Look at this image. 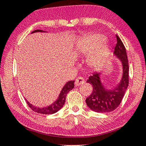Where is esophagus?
<instances>
[{
    "label": "esophagus",
    "mask_w": 146,
    "mask_h": 146,
    "mask_svg": "<svg viewBox=\"0 0 146 146\" xmlns=\"http://www.w3.org/2000/svg\"><path fill=\"white\" fill-rule=\"evenodd\" d=\"M84 79L81 76H79L75 80V85L76 86H80V85L83 84L84 83Z\"/></svg>",
    "instance_id": "34e87169"
}]
</instances>
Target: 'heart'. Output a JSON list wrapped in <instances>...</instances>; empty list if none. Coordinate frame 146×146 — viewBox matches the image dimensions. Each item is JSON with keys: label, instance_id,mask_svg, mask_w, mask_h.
Instances as JSON below:
<instances>
[{"label": "heart", "instance_id": "heart-1", "mask_svg": "<svg viewBox=\"0 0 146 146\" xmlns=\"http://www.w3.org/2000/svg\"><path fill=\"white\" fill-rule=\"evenodd\" d=\"M105 36L99 33H90L83 38L78 45L77 51L79 54H89L87 62L93 68H99L107 61L109 54V48L104 42Z\"/></svg>", "mask_w": 146, "mask_h": 146}]
</instances>
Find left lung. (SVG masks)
<instances>
[{
    "label": "left lung",
    "mask_w": 146,
    "mask_h": 146,
    "mask_svg": "<svg viewBox=\"0 0 146 146\" xmlns=\"http://www.w3.org/2000/svg\"><path fill=\"white\" fill-rule=\"evenodd\" d=\"M117 43L114 54L120 59L123 65V76L119 84L108 90L102 84L100 79L101 72H95L88 78L86 82L92 86V92L86 98V105L97 113H109L116 109L121 103L129 85V62L126 49L122 41L116 35Z\"/></svg>",
    "instance_id": "8db88e82"
}]
</instances>
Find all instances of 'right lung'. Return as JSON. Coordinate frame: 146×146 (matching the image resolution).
<instances>
[{
    "mask_svg": "<svg viewBox=\"0 0 146 146\" xmlns=\"http://www.w3.org/2000/svg\"><path fill=\"white\" fill-rule=\"evenodd\" d=\"M42 30H35L32 33H35V32H43ZM74 81L71 80L65 84V86L63 87L61 92H60L59 96H58V99L56 102H54L52 105L48 107H44V108H39L36 107L35 106H33L31 104H30L27 100H25L27 102V105L29 107L31 108L32 111H33L34 112H36L37 113H40V114H45V115H49V114H53V113H56L57 111H58L60 109H61V108L63 107L64 103L66 101V96L67 95V94L72 89H73L74 86Z\"/></svg>",
    "mask_w": 146,
    "mask_h": 146,
    "instance_id": "add662e5",
    "label": "right lung"
}]
</instances>
